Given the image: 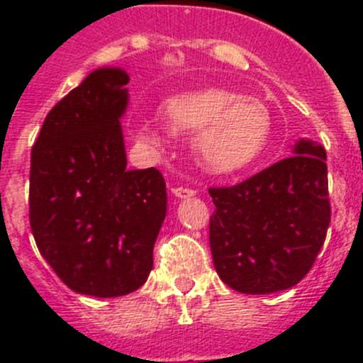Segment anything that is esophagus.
Segmentation results:
<instances>
[{
  "label": "esophagus",
  "instance_id": "esophagus-1",
  "mask_svg": "<svg viewBox=\"0 0 363 363\" xmlns=\"http://www.w3.org/2000/svg\"><path fill=\"white\" fill-rule=\"evenodd\" d=\"M171 191H172V194L178 198H189V196H194V194H196V191L191 187H172Z\"/></svg>",
  "mask_w": 363,
  "mask_h": 363
}]
</instances>
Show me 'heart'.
Returning a JSON list of instances; mask_svg holds the SVG:
<instances>
[{
	"mask_svg": "<svg viewBox=\"0 0 363 363\" xmlns=\"http://www.w3.org/2000/svg\"><path fill=\"white\" fill-rule=\"evenodd\" d=\"M172 133L192 134L198 162L211 172L225 174L249 165L264 150L271 133V114L259 99L242 98L225 89L179 94L162 107ZM145 145H162L156 130H138Z\"/></svg>",
	"mask_w": 363,
	"mask_h": 363,
	"instance_id": "1",
	"label": "heart"
}]
</instances>
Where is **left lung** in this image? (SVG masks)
Returning a JSON list of instances; mask_svg holds the SVG:
<instances>
[{
    "label": "left lung",
    "instance_id": "left-lung-1",
    "mask_svg": "<svg viewBox=\"0 0 363 363\" xmlns=\"http://www.w3.org/2000/svg\"><path fill=\"white\" fill-rule=\"evenodd\" d=\"M294 156L230 187H211L214 269L243 294L285 291L303 280L331 223L325 149L311 140Z\"/></svg>",
    "mask_w": 363,
    "mask_h": 363
}]
</instances>
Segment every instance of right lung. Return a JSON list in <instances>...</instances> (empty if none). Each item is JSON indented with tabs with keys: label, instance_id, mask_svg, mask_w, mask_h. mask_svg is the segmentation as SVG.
<instances>
[{
	"label": "right lung",
	"instance_id": "right-lung-1",
	"mask_svg": "<svg viewBox=\"0 0 363 363\" xmlns=\"http://www.w3.org/2000/svg\"><path fill=\"white\" fill-rule=\"evenodd\" d=\"M127 83L121 69L89 74L47 114L30 154L38 249L69 289L89 296H123L145 284L167 214L162 172L127 169Z\"/></svg>",
	"mask_w": 363,
	"mask_h": 363
}]
</instances>
